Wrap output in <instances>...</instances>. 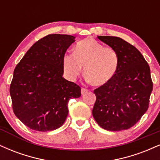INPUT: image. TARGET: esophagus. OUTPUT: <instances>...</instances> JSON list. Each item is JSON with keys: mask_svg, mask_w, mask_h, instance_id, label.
Returning <instances> with one entry per match:
<instances>
[{"mask_svg": "<svg viewBox=\"0 0 160 160\" xmlns=\"http://www.w3.org/2000/svg\"><path fill=\"white\" fill-rule=\"evenodd\" d=\"M87 92H88V89H85V88H82V89H81V94L82 95L86 94V93Z\"/></svg>", "mask_w": 160, "mask_h": 160, "instance_id": "obj_1", "label": "esophagus"}]
</instances>
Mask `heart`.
<instances>
[{
    "mask_svg": "<svg viewBox=\"0 0 160 160\" xmlns=\"http://www.w3.org/2000/svg\"><path fill=\"white\" fill-rule=\"evenodd\" d=\"M62 64L69 80H74L84 67V74L88 81L101 86L114 77L119 67V56L114 49L104 47L93 38H87L75 45L74 53L64 55Z\"/></svg>",
    "mask_w": 160,
    "mask_h": 160,
    "instance_id": "obj_1",
    "label": "heart"
}]
</instances>
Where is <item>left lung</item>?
Instances as JSON below:
<instances>
[{"mask_svg": "<svg viewBox=\"0 0 160 160\" xmlns=\"http://www.w3.org/2000/svg\"><path fill=\"white\" fill-rule=\"evenodd\" d=\"M98 38L117 51L119 67L111 81L94 90L96 101L93 117L101 127L108 131L128 129L148 109L153 90L150 67L142 54L122 38Z\"/></svg>", "mask_w": 160, "mask_h": 160, "instance_id": "8db88e82", "label": "left lung"}]
</instances>
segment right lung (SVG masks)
<instances>
[{"label": "right lung", "mask_w": 160, "mask_h": 160, "mask_svg": "<svg viewBox=\"0 0 160 160\" xmlns=\"http://www.w3.org/2000/svg\"><path fill=\"white\" fill-rule=\"evenodd\" d=\"M68 34H49L37 41L16 65L10 84L12 110L31 129L48 132L64 124L71 98L81 89L62 77L64 55L75 41Z\"/></svg>", "instance_id": "1"}]
</instances>
